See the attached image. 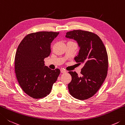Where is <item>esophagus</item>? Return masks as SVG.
<instances>
[{
	"label": "esophagus",
	"instance_id": "34e87169",
	"mask_svg": "<svg viewBox=\"0 0 125 125\" xmlns=\"http://www.w3.org/2000/svg\"><path fill=\"white\" fill-rule=\"evenodd\" d=\"M61 72L62 73H66V71H65L64 69H61Z\"/></svg>",
	"mask_w": 125,
	"mask_h": 125
}]
</instances>
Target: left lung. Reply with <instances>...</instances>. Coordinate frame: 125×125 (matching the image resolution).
Segmentation results:
<instances>
[{
  "mask_svg": "<svg viewBox=\"0 0 125 125\" xmlns=\"http://www.w3.org/2000/svg\"><path fill=\"white\" fill-rule=\"evenodd\" d=\"M66 37L76 40L80 48L76 62L84 66L81 76L69 71L72 80L68 84L69 93L80 100L91 97L97 93L107 75L108 58L106 48L97 35L90 31L74 30L66 32Z\"/></svg>",
  "mask_w": 125,
  "mask_h": 125,
  "instance_id": "1",
  "label": "left lung"
}]
</instances>
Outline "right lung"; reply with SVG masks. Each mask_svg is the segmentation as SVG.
Segmentation results:
<instances>
[{
  "mask_svg": "<svg viewBox=\"0 0 125 125\" xmlns=\"http://www.w3.org/2000/svg\"><path fill=\"white\" fill-rule=\"evenodd\" d=\"M59 32L39 31L27 35L19 44L15 58V69L21 88L35 99L46 97L60 73L44 65L50 55L51 43Z\"/></svg>",
  "mask_w": 125,
  "mask_h": 125,
  "instance_id": "right-lung-1",
  "label": "right lung"
}]
</instances>
